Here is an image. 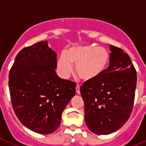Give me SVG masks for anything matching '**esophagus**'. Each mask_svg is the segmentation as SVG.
<instances>
[{"label": "esophagus", "instance_id": "obj_1", "mask_svg": "<svg viewBox=\"0 0 146 146\" xmlns=\"http://www.w3.org/2000/svg\"><path fill=\"white\" fill-rule=\"evenodd\" d=\"M80 86H79V85H77V86H76V93H77V94H80Z\"/></svg>", "mask_w": 146, "mask_h": 146}]
</instances>
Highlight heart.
<instances>
[{
    "mask_svg": "<svg viewBox=\"0 0 146 146\" xmlns=\"http://www.w3.org/2000/svg\"><path fill=\"white\" fill-rule=\"evenodd\" d=\"M111 56L107 49L95 44H78L60 54L57 61V71L63 79H67L75 72L85 82L97 80L106 71Z\"/></svg>",
    "mask_w": 146,
    "mask_h": 146,
    "instance_id": "obj_1",
    "label": "heart"
}]
</instances>
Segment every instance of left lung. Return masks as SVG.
<instances>
[{
    "mask_svg": "<svg viewBox=\"0 0 146 146\" xmlns=\"http://www.w3.org/2000/svg\"><path fill=\"white\" fill-rule=\"evenodd\" d=\"M110 50L106 71L80 87L86 124L98 135H108L122 127L130 117L135 98L136 71L129 55L113 45Z\"/></svg>",
    "mask_w": 146,
    "mask_h": 146,
    "instance_id": "obj_1",
    "label": "left lung"
}]
</instances>
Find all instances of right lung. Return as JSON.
<instances>
[{"instance_id":"1","label":"right lung","mask_w":146,"mask_h":146,"mask_svg":"<svg viewBox=\"0 0 146 146\" xmlns=\"http://www.w3.org/2000/svg\"><path fill=\"white\" fill-rule=\"evenodd\" d=\"M57 53L48 41L22 49L9 73L13 108L23 124L41 134H50L76 95V83L57 75Z\"/></svg>"}]
</instances>
